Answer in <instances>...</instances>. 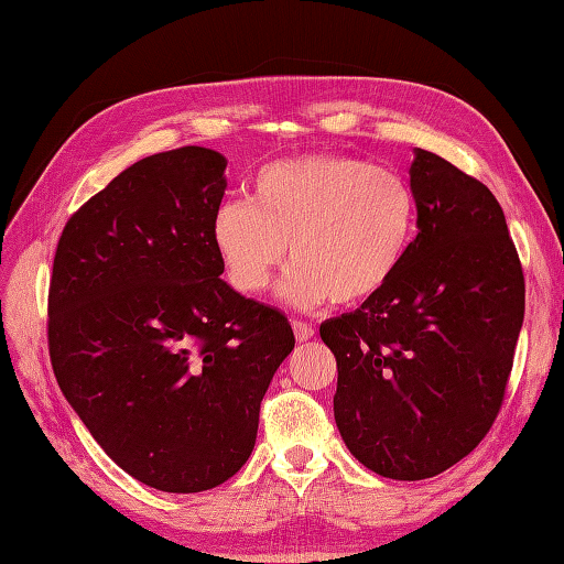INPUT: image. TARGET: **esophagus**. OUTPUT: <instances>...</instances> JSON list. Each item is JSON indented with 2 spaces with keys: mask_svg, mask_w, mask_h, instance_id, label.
<instances>
[{
  "mask_svg": "<svg viewBox=\"0 0 564 564\" xmlns=\"http://www.w3.org/2000/svg\"><path fill=\"white\" fill-rule=\"evenodd\" d=\"M291 325H293V334H295V339H297V341H307V339H313V337H315V327H313V325H307V322H303V319H293Z\"/></svg>",
  "mask_w": 564,
  "mask_h": 564,
  "instance_id": "1",
  "label": "esophagus"
}]
</instances>
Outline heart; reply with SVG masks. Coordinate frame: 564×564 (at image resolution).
Instances as JSON below:
<instances>
[{
	"label": "heart",
	"instance_id": "obj_1",
	"mask_svg": "<svg viewBox=\"0 0 564 564\" xmlns=\"http://www.w3.org/2000/svg\"><path fill=\"white\" fill-rule=\"evenodd\" d=\"M414 220L416 200L400 174L346 154H305L263 166L251 203H220L210 232L239 293L267 291L291 249L285 301L356 305L398 273Z\"/></svg>",
	"mask_w": 564,
	"mask_h": 564
}]
</instances>
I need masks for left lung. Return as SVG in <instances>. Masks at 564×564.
Returning a JSON list of instances; mask_svg holds the SVG:
<instances>
[{"label":"left lung","instance_id":"left-lung-1","mask_svg":"<svg viewBox=\"0 0 564 564\" xmlns=\"http://www.w3.org/2000/svg\"><path fill=\"white\" fill-rule=\"evenodd\" d=\"M419 232L392 281L319 325L337 358L334 419L358 463L426 480L495 424L523 325L525 283L505 210L485 184L414 150Z\"/></svg>","mask_w":564,"mask_h":564}]
</instances>
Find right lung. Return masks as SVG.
<instances>
[{
    "mask_svg": "<svg viewBox=\"0 0 564 564\" xmlns=\"http://www.w3.org/2000/svg\"><path fill=\"white\" fill-rule=\"evenodd\" d=\"M225 166L196 145L135 162L72 215L53 259L57 386L106 455L162 492L213 489L247 463L295 346L285 315L220 279Z\"/></svg>",
    "mask_w": 564,
    "mask_h": 564,
    "instance_id": "add662e5",
    "label": "right lung"
}]
</instances>
